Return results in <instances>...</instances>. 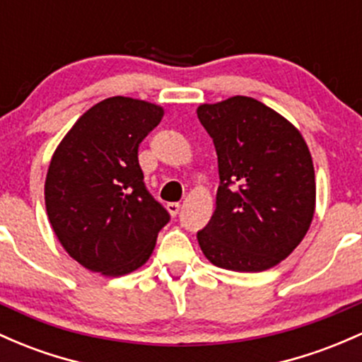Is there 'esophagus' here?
Instances as JSON below:
<instances>
[{"label":"esophagus","mask_w":362,"mask_h":362,"mask_svg":"<svg viewBox=\"0 0 362 362\" xmlns=\"http://www.w3.org/2000/svg\"><path fill=\"white\" fill-rule=\"evenodd\" d=\"M166 209H168V213L175 218L178 211H180V204H178V202H168V204H166Z\"/></svg>","instance_id":"1"}]
</instances>
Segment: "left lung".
<instances>
[{
	"label": "left lung",
	"instance_id": "1",
	"mask_svg": "<svg viewBox=\"0 0 362 362\" xmlns=\"http://www.w3.org/2000/svg\"><path fill=\"white\" fill-rule=\"evenodd\" d=\"M197 118L213 139L220 187L201 251L218 268L257 273L291 254L311 226L315 166L287 118L261 101L233 96L201 105Z\"/></svg>",
	"mask_w": 362,
	"mask_h": 362
}]
</instances>
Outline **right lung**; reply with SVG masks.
<instances>
[{"instance_id": "obj_1", "label": "right lung", "mask_w": 362, "mask_h": 362, "mask_svg": "<svg viewBox=\"0 0 362 362\" xmlns=\"http://www.w3.org/2000/svg\"><path fill=\"white\" fill-rule=\"evenodd\" d=\"M163 115L154 103L108 98L87 110L53 153L47 218L63 249L90 272L122 276L141 268L168 223L139 165V144Z\"/></svg>"}]
</instances>
